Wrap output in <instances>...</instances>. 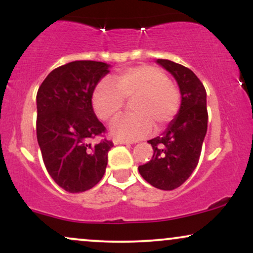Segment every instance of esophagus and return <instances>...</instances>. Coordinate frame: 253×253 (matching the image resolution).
<instances>
[{"instance_id":"esophagus-1","label":"esophagus","mask_w":253,"mask_h":253,"mask_svg":"<svg viewBox=\"0 0 253 253\" xmlns=\"http://www.w3.org/2000/svg\"><path fill=\"white\" fill-rule=\"evenodd\" d=\"M113 143H114V145H129L130 143L129 141H126V140H121V139H114L113 140Z\"/></svg>"}]
</instances>
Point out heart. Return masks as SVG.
Returning <instances> with one entry per match:
<instances>
[{
	"mask_svg": "<svg viewBox=\"0 0 253 253\" xmlns=\"http://www.w3.org/2000/svg\"><path fill=\"white\" fill-rule=\"evenodd\" d=\"M113 82L101 80L91 94V106L100 120L117 118L125 100H133L134 114L119 118L110 126L114 138L134 141L147 136L155 125L163 130L175 120L181 109V94L164 71L152 65H139L117 72Z\"/></svg>",
	"mask_w": 253,
	"mask_h": 253,
	"instance_id": "b5f03b06",
	"label": "heart"
}]
</instances>
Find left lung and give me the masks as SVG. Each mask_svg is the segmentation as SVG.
<instances>
[{
  "instance_id": "1",
  "label": "left lung",
  "mask_w": 253,
  "mask_h": 253,
  "mask_svg": "<svg viewBox=\"0 0 253 253\" xmlns=\"http://www.w3.org/2000/svg\"><path fill=\"white\" fill-rule=\"evenodd\" d=\"M157 63L176 78L182 94L181 109L163 134L149 140L153 156L138 170L153 187L173 190L189 178L199 163L207 133V100L205 86L190 69L168 59Z\"/></svg>"
}]
</instances>
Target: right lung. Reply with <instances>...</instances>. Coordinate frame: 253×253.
I'll return each mask as SVG.
<instances>
[{
	"label": "right lung",
	"instance_id": "obj_1",
	"mask_svg": "<svg viewBox=\"0 0 253 253\" xmlns=\"http://www.w3.org/2000/svg\"><path fill=\"white\" fill-rule=\"evenodd\" d=\"M108 64L76 60L52 70L37 92V138L46 170L69 193L101 181L113 141L95 115L91 94L108 74ZM103 137L92 144L91 140Z\"/></svg>",
	"mask_w": 253,
	"mask_h": 253
}]
</instances>
